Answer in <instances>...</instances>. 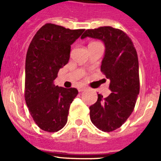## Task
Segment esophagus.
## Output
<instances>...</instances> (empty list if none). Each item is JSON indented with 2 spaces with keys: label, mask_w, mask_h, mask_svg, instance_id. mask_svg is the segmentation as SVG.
Wrapping results in <instances>:
<instances>
[{
  "label": "esophagus",
  "mask_w": 161,
  "mask_h": 161,
  "mask_svg": "<svg viewBox=\"0 0 161 161\" xmlns=\"http://www.w3.org/2000/svg\"><path fill=\"white\" fill-rule=\"evenodd\" d=\"M86 87H84V86H80V87H78V90L79 91V92H83V91L86 90Z\"/></svg>",
  "instance_id": "esophagus-1"
}]
</instances>
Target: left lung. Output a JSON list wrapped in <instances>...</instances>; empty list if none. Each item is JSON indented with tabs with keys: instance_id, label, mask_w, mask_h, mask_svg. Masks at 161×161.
I'll list each match as a JSON object with an SVG mask.
<instances>
[{
	"instance_id": "1",
	"label": "left lung",
	"mask_w": 161,
	"mask_h": 161,
	"mask_svg": "<svg viewBox=\"0 0 161 161\" xmlns=\"http://www.w3.org/2000/svg\"><path fill=\"white\" fill-rule=\"evenodd\" d=\"M99 39L105 46L101 72L110 80L111 93L89 107L90 119L98 130L111 132L122 126L132 114L140 93L139 61L131 39L119 29L101 26L81 36Z\"/></svg>"
}]
</instances>
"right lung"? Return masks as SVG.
Instances as JSON below:
<instances>
[{"mask_svg": "<svg viewBox=\"0 0 161 161\" xmlns=\"http://www.w3.org/2000/svg\"><path fill=\"white\" fill-rule=\"evenodd\" d=\"M83 31L47 23L39 29L29 45L25 100L33 120L44 131L57 132L67 124L69 107L78 91L56 86L54 80L59 69L69 61L71 45Z\"/></svg>", "mask_w": 161, "mask_h": 161, "instance_id": "right-lung-1", "label": "right lung"}]
</instances>
